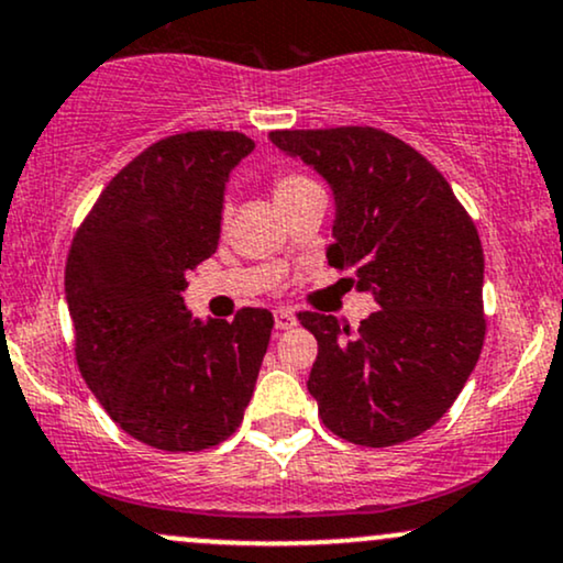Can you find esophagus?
<instances>
[{
  "mask_svg": "<svg viewBox=\"0 0 563 563\" xmlns=\"http://www.w3.org/2000/svg\"><path fill=\"white\" fill-rule=\"evenodd\" d=\"M296 325V314L290 309H277L275 312V328L277 331H288Z\"/></svg>",
  "mask_w": 563,
  "mask_h": 563,
  "instance_id": "34e87169",
  "label": "esophagus"
}]
</instances>
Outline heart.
Segmentation results:
<instances>
[{"label": "heart", "instance_id": "b5f03b06", "mask_svg": "<svg viewBox=\"0 0 563 563\" xmlns=\"http://www.w3.org/2000/svg\"><path fill=\"white\" fill-rule=\"evenodd\" d=\"M318 183H312L309 177H303L299 172H277L273 179V192L277 203H286V200L301 196L303 190L314 187Z\"/></svg>", "mask_w": 563, "mask_h": 563}]
</instances>
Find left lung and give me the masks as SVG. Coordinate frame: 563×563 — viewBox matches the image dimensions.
<instances>
[{
  "mask_svg": "<svg viewBox=\"0 0 563 563\" xmlns=\"http://www.w3.org/2000/svg\"><path fill=\"white\" fill-rule=\"evenodd\" d=\"M269 140L333 187L328 264L352 269L378 309L360 328L299 312L318 339L307 389L322 423L363 448L423 434L482 354L484 251L437 166L384 129H277Z\"/></svg>",
  "mask_w": 563,
  "mask_h": 563,
  "instance_id": "8db88e82",
  "label": "left lung"
}]
</instances>
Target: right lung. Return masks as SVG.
<instances>
[{"instance_id":"1","label":"right lung","mask_w":563,"mask_h":563,"mask_svg":"<svg viewBox=\"0 0 563 563\" xmlns=\"http://www.w3.org/2000/svg\"><path fill=\"white\" fill-rule=\"evenodd\" d=\"M254 151L241 132L172 134L108 183L66 264L76 363L129 437L166 452L224 442L243 421L273 312L192 320L187 273L219 243L224 183Z\"/></svg>"}]
</instances>
